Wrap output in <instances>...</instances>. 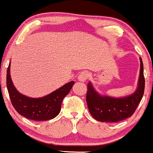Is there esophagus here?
<instances>
[{"mask_svg": "<svg viewBox=\"0 0 153 153\" xmlns=\"http://www.w3.org/2000/svg\"><path fill=\"white\" fill-rule=\"evenodd\" d=\"M88 76H89V73L87 71H82L81 73L79 74V76H78V79L79 82H85L87 81V79H88Z\"/></svg>", "mask_w": 153, "mask_h": 153, "instance_id": "obj_1", "label": "esophagus"}]
</instances>
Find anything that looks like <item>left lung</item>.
Here are the masks:
<instances>
[{
	"label": "left lung",
	"instance_id": "obj_1",
	"mask_svg": "<svg viewBox=\"0 0 153 153\" xmlns=\"http://www.w3.org/2000/svg\"><path fill=\"white\" fill-rule=\"evenodd\" d=\"M143 63L140 58V71L138 87L132 95L124 97H110L100 95L90 82L87 84L86 96L90 114L101 122L115 123L131 117L143 97L145 91Z\"/></svg>",
	"mask_w": 153,
	"mask_h": 153
}]
</instances>
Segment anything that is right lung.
I'll list each match as a JSON object with an SVG mask.
<instances>
[{
  "mask_svg": "<svg viewBox=\"0 0 153 153\" xmlns=\"http://www.w3.org/2000/svg\"><path fill=\"white\" fill-rule=\"evenodd\" d=\"M10 64L6 76V86L12 105L21 116L33 121H48L54 118L61 111L63 98L67 95L74 82L71 81L49 95L38 98H32L19 92L12 82Z\"/></svg>",
  "mask_w": 153,
  "mask_h": 153,
  "instance_id": "add662e5",
  "label": "right lung"
}]
</instances>
